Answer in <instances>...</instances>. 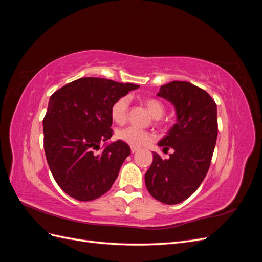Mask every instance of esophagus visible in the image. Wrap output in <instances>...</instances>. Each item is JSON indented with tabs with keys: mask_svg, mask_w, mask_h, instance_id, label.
<instances>
[{
	"mask_svg": "<svg viewBox=\"0 0 262 262\" xmlns=\"http://www.w3.org/2000/svg\"><path fill=\"white\" fill-rule=\"evenodd\" d=\"M139 149H140V148L137 147V146H131V152H132V153H136L137 150H139Z\"/></svg>",
	"mask_w": 262,
	"mask_h": 262,
	"instance_id": "1",
	"label": "esophagus"
}]
</instances>
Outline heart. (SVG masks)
<instances>
[{
	"label": "heart",
	"instance_id": "heart-1",
	"mask_svg": "<svg viewBox=\"0 0 262 262\" xmlns=\"http://www.w3.org/2000/svg\"><path fill=\"white\" fill-rule=\"evenodd\" d=\"M145 105L148 108L150 114L156 119L157 122L162 123L163 118L162 116L165 114L166 106L164 102L156 97H146ZM129 107H130V97L128 95H123V96L119 97L112 106V118L115 122L118 124H123L126 119H128L129 114ZM117 138L121 140L125 143H128L132 146H142L147 144L148 142L153 139L152 133L148 131L142 130L137 126H128L121 130L117 131Z\"/></svg>",
	"mask_w": 262,
	"mask_h": 262
}]
</instances>
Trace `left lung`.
<instances>
[{
  "label": "left lung",
  "mask_w": 262,
  "mask_h": 262,
  "mask_svg": "<svg viewBox=\"0 0 262 262\" xmlns=\"http://www.w3.org/2000/svg\"><path fill=\"white\" fill-rule=\"evenodd\" d=\"M158 96L171 101L177 123L158 143L175 152L164 160L153 153V163L145 173V185L154 199L177 204L199 188L210 168L217 138V110L204 90L189 82L165 84Z\"/></svg>",
  "instance_id": "left-lung-1"
}]
</instances>
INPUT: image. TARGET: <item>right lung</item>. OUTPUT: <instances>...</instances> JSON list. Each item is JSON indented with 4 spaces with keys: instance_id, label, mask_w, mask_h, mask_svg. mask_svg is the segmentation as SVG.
Instances as JSON below:
<instances>
[{
    "instance_id": "right-lung-1",
    "label": "right lung",
    "mask_w": 262,
    "mask_h": 262,
    "mask_svg": "<svg viewBox=\"0 0 262 262\" xmlns=\"http://www.w3.org/2000/svg\"><path fill=\"white\" fill-rule=\"evenodd\" d=\"M139 85L82 77L55 91L43 118V147L54 180L70 196L92 201L105 194L131 153L113 136L112 106Z\"/></svg>"
}]
</instances>
